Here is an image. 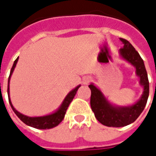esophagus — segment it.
Masks as SVG:
<instances>
[{"label": "esophagus", "instance_id": "34e87169", "mask_svg": "<svg viewBox=\"0 0 156 156\" xmlns=\"http://www.w3.org/2000/svg\"><path fill=\"white\" fill-rule=\"evenodd\" d=\"M90 81H91V78L88 77V76H86V77H84L83 79V83L84 84H88Z\"/></svg>", "mask_w": 156, "mask_h": 156}]
</instances>
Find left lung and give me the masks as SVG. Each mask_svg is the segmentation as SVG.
<instances>
[{
  "label": "left lung",
  "instance_id": "left-lung-1",
  "mask_svg": "<svg viewBox=\"0 0 156 156\" xmlns=\"http://www.w3.org/2000/svg\"><path fill=\"white\" fill-rule=\"evenodd\" d=\"M124 48L119 49L120 57L133 65L136 75L140 78V84L143 87V94L134 105L129 106H117L112 105L105 98L101 90L94 83L88 85L91 89L90 105L96 119L102 124L108 127H124L132 124L144 110L149 97V80L143 59L129 41L119 38Z\"/></svg>",
  "mask_w": 156,
  "mask_h": 156
}]
</instances>
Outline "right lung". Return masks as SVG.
<instances>
[{"instance_id":"1","label":"right lung","mask_w":156,"mask_h":156,"mask_svg":"<svg viewBox=\"0 0 156 156\" xmlns=\"http://www.w3.org/2000/svg\"><path fill=\"white\" fill-rule=\"evenodd\" d=\"M19 57L15 60L14 63H13V66H12V69H11V73H10V76L8 78V86H7V94H8V98H9V103H10V105L12 107V110L14 111L16 115H17V117L21 119V120L26 124L28 126H31V127L36 128V129H51V128L56 127L58 126V124L61 123L62 119H64L65 114H66V111L68 109V106L70 105V103L73 101V99L74 98L76 93L78 91V88L81 86V85H78L76 88H73L72 91H70L68 94V95L65 97L64 100L62 101V105H60V107L52 114H50V115H44V116H40V117H29V116H27V115H24L21 114L20 112H18L16 109L13 105L12 104V101H11V98H10V79H11V77H12V74L14 69H15V67L16 63H17V61H18Z\"/></svg>"}]
</instances>
